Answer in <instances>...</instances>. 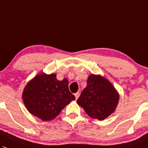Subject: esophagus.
Instances as JSON below:
<instances>
[{"label":"esophagus","instance_id":"esophagus-1","mask_svg":"<svg viewBox=\"0 0 148 148\" xmlns=\"http://www.w3.org/2000/svg\"><path fill=\"white\" fill-rule=\"evenodd\" d=\"M79 95H80V93H79V92H76V93H75V99H78V97H79Z\"/></svg>","mask_w":148,"mask_h":148}]
</instances>
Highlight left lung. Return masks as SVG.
<instances>
[{
  "mask_svg": "<svg viewBox=\"0 0 148 148\" xmlns=\"http://www.w3.org/2000/svg\"><path fill=\"white\" fill-rule=\"evenodd\" d=\"M119 99V95L108 80L92 74L77 102L88 116L101 121L114 112Z\"/></svg>",
  "mask_w": 148,
  "mask_h": 148,
  "instance_id": "8db88e82",
  "label": "left lung"
}]
</instances>
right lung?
I'll use <instances>...</instances> for the list:
<instances>
[{"instance_id": "right-lung-1", "label": "right lung", "mask_w": 148, "mask_h": 148, "mask_svg": "<svg viewBox=\"0 0 148 148\" xmlns=\"http://www.w3.org/2000/svg\"><path fill=\"white\" fill-rule=\"evenodd\" d=\"M23 99L31 114L46 121L56 118L75 97L69 91L67 79L59 81L56 74L40 73L25 86Z\"/></svg>"}]
</instances>
